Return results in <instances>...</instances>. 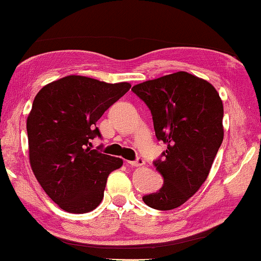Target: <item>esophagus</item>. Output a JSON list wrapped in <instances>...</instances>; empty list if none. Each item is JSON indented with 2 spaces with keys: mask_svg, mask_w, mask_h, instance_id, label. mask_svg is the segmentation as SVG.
I'll return each instance as SVG.
<instances>
[{
  "mask_svg": "<svg viewBox=\"0 0 261 261\" xmlns=\"http://www.w3.org/2000/svg\"><path fill=\"white\" fill-rule=\"evenodd\" d=\"M144 163H145V161H144L143 158H140V156H138V158L136 159V160H134V161H127V164L131 165V166H134V167L143 166Z\"/></svg>",
  "mask_w": 261,
  "mask_h": 261,
  "instance_id": "esophagus-1",
  "label": "esophagus"
}]
</instances>
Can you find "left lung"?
<instances>
[{
  "label": "left lung",
  "instance_id": "obj_1",
  "mask_svg": "<svg viewBox=\"0 0 261 261\" xmlns=\"http://www.w3.org/2000/svg\"><path fill=\"white\" fill-rule=\"evenodd\" d=\"M131 90L150 109L156 139L167 145L153 161L163 187L143 201L153 209H175L208 177L224 136L222 100L213 85L187 72L148 80Z\"/></svg>",
  "mask_w": 261,
  "mask_h": 261
}]
</instances>
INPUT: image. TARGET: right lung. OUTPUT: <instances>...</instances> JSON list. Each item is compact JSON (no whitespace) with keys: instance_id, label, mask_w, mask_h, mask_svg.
Returning <instances> with one entry per match:
<instances>
[{"instance_id":"right-lung-1","label":"right lung","mask_w":261,"mask_h":261,"mask_svg":"<svg viewBox=\"0 0 261 261\" xmlns=\"http://www.w3.org/2000/svg\"><path fill=\"white\" fill-rule=\"evenodd\" d=\"M130 88L127 82L69 75L36 95L27 121L31 168L65 212L85 214L96 208L109 174L123 165L121 158L89 146L90 140L101 138L96 122Z\"/></svg>"}]
</instances>
